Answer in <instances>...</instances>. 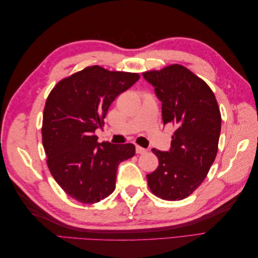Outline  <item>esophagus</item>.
<instances>
[{
  "label": "esophagus",
  "mask_w": 258,
  "mask_h": 258,
  "mask_svg": "<svg viewBox=\"0 0 258 258\" xmlns=\"http://www.w3.org/2000/svg\"><path fill=\"white\" fill-rule=\"evenodd\" d=\"M136 152H137V154H145L147 152V150H146V148H143L141 146L137 145L136 146Z\"/></svg>",
  "instance_id": "obj_1"
}]
</instances>
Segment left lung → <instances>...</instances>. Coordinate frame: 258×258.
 I'll return each instance as SVG.
<instances>
[{
	"label": "left lung",
	"instance_id": "left-lung-1",
	"mask_svg": "<svg viewBox=\"0 0 258 258\" xmlns=\"http://www.w3.org/2000/svg\"><path fill=\"white\" fill-rule=\"evenodd\" d=\"M162 102L163 124L176 130L169 152L153 148L159 166L147 174L148 187L169 201L188 197L201 183L215 160L222 117L209 85L181 64L143 73Z\"/></svg>",
	"mask_w": 258,
	"mask_h": 258
}]
</instances>
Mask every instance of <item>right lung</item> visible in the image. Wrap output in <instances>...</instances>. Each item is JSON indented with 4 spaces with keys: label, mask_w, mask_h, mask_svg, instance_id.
Listing matches in <instances>:
<instances>
[{
    "label": "right lung",
    "mask_w": 258,
    "mask_h": 258,
    "mask_svg": "<svg viewBox=\"0 0 258 258\" xmlns=\"http://www.w3.org/2000/svg\"><path fill=\"white\" fill-rule=\"evenodd\" d=\"M140 75L87 67L61 80L46 100L42 139L47 166L62 189L82 204H96L114 191L118 165L136 146L98 142L108 107Z\"/></svg>",
    "instance_id": "add662e5"
}]
</instances>
